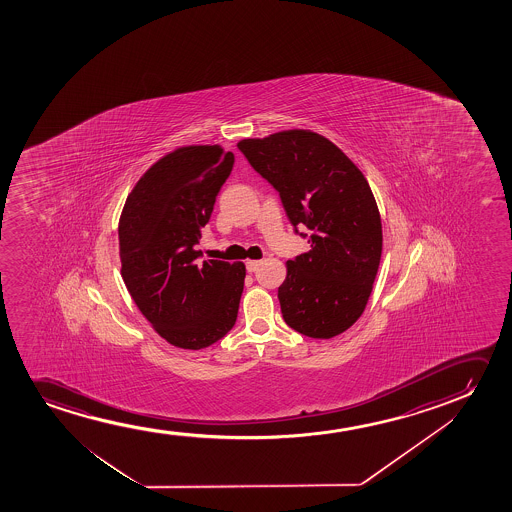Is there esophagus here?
Listing matches in <instances>:
<instances>
[{
	"label": "esophagus",
	"mask_w": 512,
	"mask_h": 512,
	"mask_svg": "<svg viewBox=\"0 0 512 512\" xmlns=\"http://www.w3.org/2000/svg\"><path fill=\"white\" fill-rule=\"evenodd\" d=\"M260 264H262L260 260H248V262H246V271H248V273H255V271L259 269Z\"/></svg>",
	"instance_id": "obj_1"
}]
</instances>
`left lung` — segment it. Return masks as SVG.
I'll list each match as a JSON object with an SVG mask.
<instances>
[{"label": "left lung", "instance_id": "obj_1", "mask_svg": "<svg viewBox=\"0 0 512 512\" xmlns=\"http://www.w3.org/2000/svg\"><path fill=\"white\" fill-rule=\"evenodd\" d=\"M238 148L311 245L287 262L278 288L283 320L313 339L350 329L369 301L383 248L378 204L362 171L332 141L304 129L239 141ZM302 224L309 237L296 229Z\"/></svg>", "mask_w": 512, "mask_h": 512}]
</instances>
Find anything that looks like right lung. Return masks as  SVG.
Instances as JSON below:
<instances>
[{"label": "right lung", "mask_w": 512, "mask_h": 512, "mask_svg": "<svg viewBox=\"0 0 512 512\" xmlns=\"http://www.w3.org/2000/svg\"><path fill=\"white\" fill-rule=\"evenodd\" d=\"M234 154L183 147L155 162L127 197L119 222L122 278L169 344L208 348L234 327L245 264L201 260L197 250Z\"/></svg>", "instance_id": "obj_1"}]
</instances>
